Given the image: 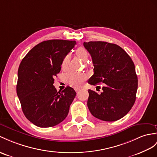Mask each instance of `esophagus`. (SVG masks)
Wrapping results in <instances>:
<instances>
[{"mask_svg":"<svg viewBox=\"0 0 157 157\" xmlns=\"http://www.w3.org/2000/svg\"><path fill=\"white\" fill-rule=\"evenodd\" d=\"M74 89H75V90L76 92H78V90H80L81 89V87H75Z\"/></svg>","mask_w":157,"mask_h":157,"instance_id":"34e87169","label":"esophagus"}]
</instances>
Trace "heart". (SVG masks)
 <instances>
[{"instance_id":"obj_1","label":"heart","mask_w":157,"mask_h":157,"mask_svg":"<svg viewBox=\"0 0 157 157\" xmlns=\"http://www.w3.org/2000/svg\"><path fill=\"white\" fill-rule=\"evenodd\" d=\"M76 55L78 56L80 59H81L83 61H86L89 59V54L87 50L84 47H78L76 50ZM70 55H67L64 57V59L61 63V67L63 68H65L68 66V64L69 63ZM87 76L86 74L82 72H78L73 71H71L68 72L64 75V79L67 82L69 83L71 85L74 86H80L82 85V83L85 81L86 78Z\"/></svg>"}]
</instances>
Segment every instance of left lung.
<instances>
[{
    "label": "left lung",
    "instance_id": "obj_1",
    "mask_svg": "<svg viewBox=\"0 0 157 157\" xmlns=\"http://www.w3.org/2000/svg\"><path fill=\"white\" fill-rule=\"evenodd\" d=\"M94 66L90 85L103 83L102 93L89 90L87 106L90 113L104 121H115L124 117L136 100L138 78L130 56L117 44L103 41L83 43Z\"/></svg>",
    "mask_w": 157,
    "mask_h": 157
}]
</instances>
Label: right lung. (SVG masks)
Segmentation results:
<instances>
[{
	"instance_id": "obj_1",
	"label": "right lung",
	"mask_w": 157,
	"mask_h": 157,
	"mask_svg": "<svg viewBox=\"0 0 157 157\" xmlns=\"http://www.w3.org/2000/svg\"><path fill=\"white\" fill-rule=\"evenodd\" d=\"M76 43L58 39L43 41L30 50L19 65L17 96L25 116L37 127H54L68 115L76 92L70 86L57 92L53 83L63 59Z\"/></svg>"
}]
</instances>
